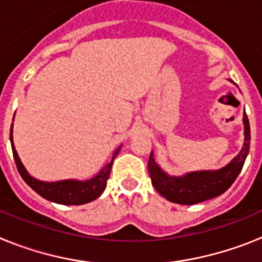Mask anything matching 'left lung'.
<instances>
[{"label":"left lung","instance_id":"obj_1","mask_svg":"<svg viewBox=\"0 0 262 262\" xmlns=\"http://www.w3.org/2000/svg\"><path fill=\"white\" fill-rule=\"evenodd\" d=\"M244 147L240 154L223 169L215 172L189 173L184 177H170L155 163L154 154L148 159V172L152 185L164 198L180 205H194L221 195L228 189L242 172L251 144V127L244 111Z\"/></svg>","mask_w":262,"mask_h":262}]
</instances>
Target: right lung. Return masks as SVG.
Returning <instances> with one entry per match:
<instances>
[{"label":"right lung","mask_w":262,"mask_h":262,"mask_svg":"<svg viewBox=\"0 0 262 262\" xmlns=\"http://www.w3.org/2000/svg\"><path fill=\"white\" fill-rule=\"evenodd\" d=\"M10 142L11 149H13V156L15 165H17L18 172L20 177L25 180L27 185L31 187L32 190H35L39 195L52 202L61 203V205H84V203L92 202L97 200L101 194L105 190L106 185H107L108 176H110L111 165H113V160L119 152V148L115 151L114 156L111 159L110 163L106 164L103 169L92 180L88 181H73V180H67V181L59 182H41L32 178L27 173L23 164L20 163L19 157H18L15 147L13 144V135H11L10 128Z\"/></svg>","instance_id":"right-lung-1"}]
</instances>
